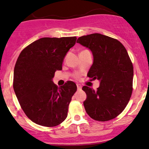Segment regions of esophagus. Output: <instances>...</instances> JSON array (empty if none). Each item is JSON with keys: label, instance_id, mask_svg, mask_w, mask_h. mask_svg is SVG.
<instances>
[{"label": "esophagus", "instance_id": "1", "mask_svg": "<svg viewBox=\"0 0 149 149\" xmlns=\"http://www.w3.org/2000/svg\"><path fill=\"white\" fill-rule=\"evenodd\" d=\"M77 88H78V90H80V89L82 88V85H80V84H77Z\"/></svg>", "mask_w": 149, "mask_h": 149}]
</instances>
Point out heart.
Here are the masks:
<instances>
[{
	"label": "heart",
	"mask_w": 149,
	"mask_h": 149,
	"mask_svg": "<svg viewBox=\"0 0 149 149\" xmlns=\"http://www.w3.org/2000/svg\"><path fill=\"white\" fill-rule=\"evenodd\" d=\"M73 77H74L75 78H79L80 77V75L78 74V73H76V74L73 75Z\"/></svg>",
	"instance_id": "1"
}]
</instances>
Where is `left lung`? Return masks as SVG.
Here are the masks:
<instances>
[{"label": "left lung", "mask_w": 149, "mask_h": 149, "mask_svg": "<svg viewBox=\"0 0 149 149\" xmlns=\"http://www.w3.org/2000/svg\"><path fill=\"white\" fill-rule=\"evenodd\" d=\"M77 42L93 54L88 77L100 81L96 91L86 85L82 88L87 95L83 103L87 113L101 122L115 118L125 109L133 90L134 69L125 47L117 39L100 33L83 36Z\"/></svg>", "instance_id": "8db88e82"}]
</instances>
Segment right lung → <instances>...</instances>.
<instances>
[{
    "instance_id": "add662e5",
    "label": "right lung",
    "mask_w": 149,
    "mask_h": 149,
    "mask_svg": "<svg viewBox=\"0 0 149 149\" xmlns=\"http://www.w3.org/2000/svg\"><path fill=\"white\" fill-rule=\"evenodd\" d=\"M77 38H42L22 51L14 69L13 88L22 110L31 120L45 127L61 124L77 90L68 80L58 88L52 79L62 69L63 59Z\"/></svg>"
}]
</instances>
